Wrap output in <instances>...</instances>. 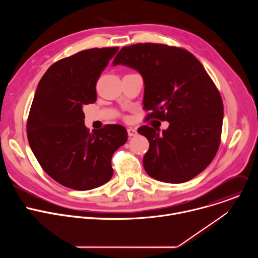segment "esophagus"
Returning <instances> with one entry per match:
<instances>
[{
  "label": "esophagus",
  "instance_id": "34e87169",
  "mask_svg": "<svg viewBox=\"0 0 258 258\" xmlns=\"http://www.w3.org/2000/svg\"><path fill=\"white\" fill-rule=\"evenodd\" d=\"M127 135L128 137H135L138 135V132L136 128H133V127H128L127 128Z\"/></svg>",
  "mask_w": 258,
  "mask_h": 258
}]
</instances>
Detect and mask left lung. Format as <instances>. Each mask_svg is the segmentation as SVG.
<instances>
[{
  "mask_svg": "<svg viewBox=\"0 0 258 258\" xmlns=\"http://www.w3.org/2000/svg\"><path fill=\"white\" fill-rule=\"evenodd\" d=\"M136 69L143 78L147 119L169 122L167 130L143 125L149 141L143 165L151 177L185 182L202 172L220 144L224 105L214 83L198 59L185 49L162 44L123 47L112 62Z\"/></svg>",
  "mask_w": 258,
  "mask_h": 258,
  "instance_id": "8db88e82",
  "label": "left lung"
}]
</instances>
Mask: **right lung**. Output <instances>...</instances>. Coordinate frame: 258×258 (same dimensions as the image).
<instances>
[{"mask_svg":"<svg viewBox=\"0 0 258 258\" xmlns=\"http://www.w3.org/2000/svg\"><path fill=\"white\" fill-rule=\"evenodd\" d=\"M118 49L94 48L61 59L36 88L26 125L28 143L42 168L64 187L87 191L104 185L113 175V153L127 141L119 124L91 133L83 111L96 102V84Z\"/></svg>","mask_w":258,"mask_h":258,"instance_id":"add662e5","label":"right lung"}]
</instances>
